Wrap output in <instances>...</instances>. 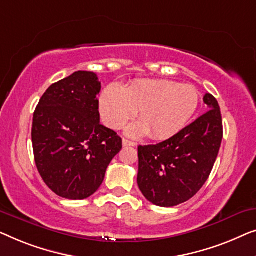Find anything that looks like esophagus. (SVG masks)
Instances as JSON below:
<instances>
[{
	"label": "esophagus",
	"instance_id": "obj_1",
	"mask_svg": "<svg viewBox=\"0 0 256 256\" xmlns=\"http://www.w3.org/2000/svg\"><path fill=\"white\" fill-rule=\"evenodd\" d=\"M123 146L124 147H128V146L134 147V146H136V144L133 142H130V140H128V139H123Z\"/></svg>",
	"mask_w": 256,
	"mask_h": 256
}]
</instances>
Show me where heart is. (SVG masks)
Here are the masks:
<instances>
[{
    "instance_id": "heart-1",
    "label": "heart",
    "mask_w": 256,
    "mask_h": 256,
    "mask_svg": "<svg viewBox=\"0 0 256 256\" xmlns=\"http://www.w3.org/2000/svg\"><path fill=\"white\" fill-rule=\"evenodd\" d=\"M198 104L200 92L192 84L142 78L126 89L118 84L106 87L100 97V114L108 126L118 130L139 110L142 122L128 128V134L139 138L150 133L154 140H164L184 128Z\"/></svg>"
}]
</instances>
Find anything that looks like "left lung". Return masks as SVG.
I'll return each mask as SVG.
<instances>
[{
  "label": "left lung",
  "instance_id": "8db88e82",
  "mask_svg": "<svg viewBox=\"0 0 256 256\" xmlns=\"http://www.w3.org/2000/svg\"><path fill=\"white\" fill-rule=\"evenodd\" d=\"M208 112L172 138L156 145L138 147V186L147 200L170 208L200 192L217 159L222 139L220 108L205 94Z\"/></svg>",
  "mask_w": 256,
  "mask_h": 256
}]
</instances>
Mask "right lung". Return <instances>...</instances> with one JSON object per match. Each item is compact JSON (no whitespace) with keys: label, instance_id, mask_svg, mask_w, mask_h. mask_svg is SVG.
<instances>
[{"label":"right lung","instance_id":"add662e5","mask_svg":"<svg viewBox=\"0 0 256 256\" xmlns=\"http://www.w3.org/2000/svg\"><path fill=\"white\" fill-rule=\"evenodd\" d=\"M100 82L78 70L50 86L32 122L37 169L46 186L67 200H84L102 184L122 138L100 123Z\"/></svg>","mask_w":256,"mask_h":256}]
</instances>
